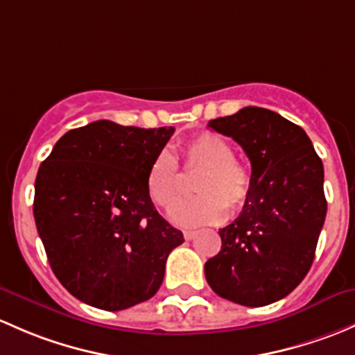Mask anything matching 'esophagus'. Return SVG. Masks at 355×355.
Listing matches in <instances>:
<instances>
[{
	"label": "esophagus",
	"instance_id": "34e87169",
	"mask_svg": "<svg viewBox=\"0 0 355 355\" xmlns=\"http://www.w3.org/2000/svg\"><path fill=\"white\" fill-rule=\"evenodd\" d=\"M195 236H196V231H184V239L186 241L195 239Z\"/></svg>",
	"mask_w": 355,
	"mask_h": 355
}]
</instances>
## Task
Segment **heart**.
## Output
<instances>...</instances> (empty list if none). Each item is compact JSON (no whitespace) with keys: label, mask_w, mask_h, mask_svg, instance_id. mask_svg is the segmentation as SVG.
Segmentation results:
<instances>
[{"label":"heart","mask_w":355,"mask_h":355,"mask_svg":"<svg viewBox=\"0 0 355 355\" xmlns=\"http://www.w3.org/2000/svg\"><path fill=\"white\" fill-rule=\"evenodd\" d=\"M188 167L202 169L196 179L195 198L176 205L171 218L182 227L218 224L227 217V207L241 210L253 191L250 169L234 159L231 145L215 133H200L182 145ZM147 191L157 205L173 207L181 198L178 160L173 152L160 150L153 157L145 178Z\"/></svg>","instance_id":"heart-1"}]
</instances>
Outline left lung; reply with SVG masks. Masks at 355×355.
I'll list each match as a JSON object with an SVG mask.
<instances>
[{"mask_svg": "<svg viewBox=\"0 0 355 355\" xmlns=\"http://www.w3.org/2000/svg\"><path fill=\"white\" fill-rule=\"evenodd\" d=\"M208 126L246 152L253 191L239 217L218 231L222 248L205 263V277L236 304H272L313 265L327 217L323 162L306 131L270 109L250 105Z\"/></svg>", "mask_w": 355, "mask_h": 355, "instance_id": "8db88e82", "label": "left lung"}]
</instances>
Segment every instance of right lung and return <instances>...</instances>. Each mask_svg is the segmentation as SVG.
<instances>
[{
  "label": "right lung",
  "instance_id": "1",
  "mask_svg": "<svg viewBox=\"0 0 355 355\" xmlns=\"http://www.w3.org/2000/svg\"><path fill=\"white\" fill-rule=\"evenodd\" d=\"M173 133L101 119L64 133L39 167L37 232L56 279L85 304L121 311L150 299L184 241L145 184Z\"/></svg>",
  "mask_w": 355,
  "mask_h": 355
}]
</instances>
